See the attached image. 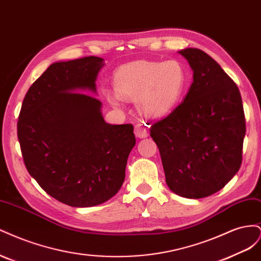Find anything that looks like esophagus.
I'll return each mask as SVG.
<instances>
[{
    "label": "esophagus",
    "instance_id": "esophagus-1",
    "mask_svg": "<svg viewBox=\"0 0 261 261\" xmlns=\"http://www.w3.org/2000/svg\"><path fill=\"white\" fill-rule=\"evenodd\" d=\"M135 135L138 138H145L148 136L147 125L144 123H137L135 125Z\"/></svg>",
    "mask_w": 261,
    "mask_h": 261
}]
</instances>
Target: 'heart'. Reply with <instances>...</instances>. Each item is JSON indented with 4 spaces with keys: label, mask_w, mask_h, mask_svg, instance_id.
<instances>
[{
    "label": "heart",
    "mask_w": 261,
    "mask_h": 261,
    "mask_svg": "<svg viewBox=\"0 0 261 261\" xmlns=\"http://www.w3.org/2000/svg\"><path fill=\"white\" fill-rule=\"evenodd\" d=\"M113 84L116 93L106 92L112 106L120 105L121 98L137 100L141 112L160 117L172 112L181 100L187 69L178 60L136 61L118 68Z\"/></svg>",
    "instance_id": "1"
}]
</instances>
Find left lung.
<instances>
[{
    "label": "left lung",
    "instance_id": "8db88e82",
    "mask_svg": "<svg viewBox=\"0 0 261 261\" xmlns=\"http://www.w3.org/2000/svg\"><path fill=\"white\" fill-rule=\"evenodd\" d=\"M179 53L194 81L185 100L150 127L159 148L165 181L185 198H203L238 173L246 133L239 87L210 55L199 49Z\"/></svg>",
    "mask_w": 261,
    "mask_h": 261
}]
</instances>
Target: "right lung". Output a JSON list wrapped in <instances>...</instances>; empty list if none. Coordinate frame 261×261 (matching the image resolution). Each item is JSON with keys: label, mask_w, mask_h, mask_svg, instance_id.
Returning <instances> with one entry per match:
<instances>
[{"label": "right lung", "mask_w": 261, "mask_h": 261, "mask_svg": "<svg viewBox=\"0 0 261 261\" xmlns=\"http://www.w3.org/2000/svg\"><path fill=\"white\" fill-rule=\"evenodd\" d=\"M103 59L54 63L22 101L17 136L23 163L45 193L72 207H92L113 197L125 178L136 139L132 124L111 125L96 91Z\"/></svg>", "instance_id": "1"}]
</instances>
